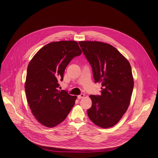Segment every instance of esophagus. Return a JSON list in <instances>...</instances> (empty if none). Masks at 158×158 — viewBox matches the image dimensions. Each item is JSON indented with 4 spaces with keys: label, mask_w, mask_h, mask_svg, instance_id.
<instances>
[{
    "label": "esophagus",
    "mask_w": 158,
    "mask_h": 158,
    "mask_svg": "<svg viewBox=\"0 0 158 158\" xmlns=\"http://www.w3.org/2000/svg\"><path fill=\"white\" fill-rule=\"evenodd\" d=\"M84 97H85V94H80V95H79L78 96V99H81V98H83Z\"/></svg>",
    "instance_id": "obj_1"
}]
</instances>
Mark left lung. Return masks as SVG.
Masks as SVG:
<instances>
[{
    "label": "left lung",
    "mask_w": 158,
    "mask_h": 158,
    "mask_svg": "<svg viewBox=\"0 0 158 158\" xmlns=\"http://www.w3.org/2000/svg\"><path fill=\"white\" fill-rule=\"evenodd\" d=\"M92 68L95 83L102 84L100 95H90V120L102 128L116 125L127 111L134 87L131 65L113 45L99 41L78 42Z\"/></svg>",
    "instance_id": "left-lung-1"
}]
</instances>
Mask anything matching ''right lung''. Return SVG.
I'll return each mask as SVG.
<instances>
[{
  "label": "right lung",
  "instance_id": "1",
  "mask_svg": "<svg viewBox=\"0 0 158 158\" xmlns=\"http://www.w3.org/2000/svg\"><path fill=\"white\" fill-rule=\"evenodd\" d=\"M82 52L75 41H60L42 47L30 61L25 82L27 100L35 118L52 128L61 123L75 105L77 96L58 90L65 69Z\"/></svg>",
  "mask_w": 158,
  "mask_h": 158
}]
</instances>
